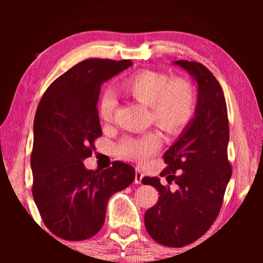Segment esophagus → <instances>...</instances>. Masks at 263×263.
Instances as JSON below:
<instances>
[{
  "label": "esophagus",
  "mask_w": 263,
  "mask_h": 263,
  "mask_svg": "<svg viewBox=\"0 0 263 263\" xmlns=\"http://www.w3.org/2000/svg\"><path fill=\"white\" fill-rule=\"evenodd\" d=\"M142 176H144V174H142V171L140 168H136V177H135V182L138 184L141 183V180H142Z\"/></svg>",
  "instance_id": "1"
}]
</instances>
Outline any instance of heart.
I'll return each instance as SVG.
<instances>
[{
    "mask_svg": "<svg viewBox=\"0 0 263 263\" xmlns=\"http://www.w3.org/2000/svg\"><path fill=\"white\" fill-rule=\"evenodd\" d=\"M164 73L141 70L125 80L123 91L139 103L149 106L151 118L169 135H177L184 130L194 117L196 95L191 83L176 78L168 82ZM116 108L115 96L106 91L99 105L101 121L110 122ZM160 147V138L155 133L132 138L127 137L118 145L117 152L125 159L146 161Z\"/></svg>",
    "mask_w": 263,
    "mask_h": 263,
    "instance_id": "obj_1",
    "label": "heart"
}]
</instances>
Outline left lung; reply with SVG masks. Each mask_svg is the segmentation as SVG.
<instances>
[{
	"label": "left lung",
	"mask_w": 263,
	"mask_h": 263,
	"mask_svg": "<svg viewBox=\"0 0 263 263\" xmlns=\"http://www.w3.org/2000/svg\"><path fill=\"white\" fill-rule=\"evenodd\" d=\"M197 83L194 117L163 154L166 168L160 176L176 189L162 185L157 176L142 184L159 191V201L145 212V226L155 241L168 247L194 242L210 229L219 213L232 175L228 161L229 119L224 92L205 66L176 60Z\"/></svg>",
	"instance_id": "1"
}]
</instances>
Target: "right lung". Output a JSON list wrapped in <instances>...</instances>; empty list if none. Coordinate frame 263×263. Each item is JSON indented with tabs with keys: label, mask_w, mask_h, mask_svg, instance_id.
Returning <instances> with one entry per match:
<instances>
[{
	"label": "right lung",
	"mask_w": 263,
	"mask_h": 263,
	"mask_svg": "<svg viewBox=\"0 0 263 263\" xmlns=\"http://www.w3.org/2000/svg\"><path fill=\"white\" fill-rule=\"evenodd\" d=\"M132 65L131 60H83L58 78L38 105L32 195L46 228L61 239L78 241L95 235L104 224L109 198L135 181V168L128 163L115 161L104 171L83 163L102 136L96 106L101 86Z\"/></svg>",
	"instance_id": "obj_1"
}]
</instances>
